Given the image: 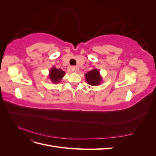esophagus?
I'll return each mask as SVG.
<instances>
[{
  "label": "esophagus",
  "mask_w": 156,
  "mask_h": 156,
  "mask_svg": "<svg viewBox=\"0 0 156 156\" xmlns=\"http://www.w3.org/2000/svg\"><path fill=\"white\" fill-rule=\"evenodd\" d=\"M71 69H72V72H77L79 71V68L77 66H72L71 68Z\"/></svg>",
  "instance_id": "obj_1"
}]
</instances>
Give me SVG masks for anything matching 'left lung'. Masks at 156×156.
Instances as JSON below:
<instances>
[{
    "label": "left lung",
    "mask_w": 156,
    "mask_h": 156,
    "mask_svg": "<svg viewBox=\"0 0 156 156\" xmlns=\"http://www.w3.org/2000/svg\"><path fill=\"white\" fill-rule=\"evenodd\" d=\"M86 78V81L91 86H98L102 82V77L99 72V69L94 68L84 74Z\"/></svg>",
    "instance_id": "left-lung-1"
}]
</instances>
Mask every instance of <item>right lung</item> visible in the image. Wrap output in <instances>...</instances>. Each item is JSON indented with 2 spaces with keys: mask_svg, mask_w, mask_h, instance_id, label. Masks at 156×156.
Returning <instances> with one entry per match:
<instances>
[{
  "mask_svg": "<svg viewBox=\"0 0 156 156\" xmlns=\"http://www.w3.org/2000/svg\"><path fill=\"white\" fill-rule=\"evenodd\" d=\"M65 74L66 73L61 69H57L53 66L49 70L48 77L52 83L54 84H58L59 82H60Z\"/></svg>",
  "mask_w": 156,
  "mask_h": 156,
  "instance_id": "1",
  "label": "right lung"
}]
</instances>
